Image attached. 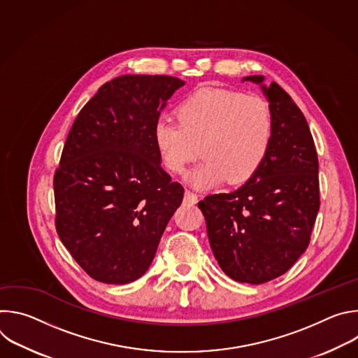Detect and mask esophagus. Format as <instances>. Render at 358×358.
Masks as SVG:
<instances>
[{
	"label": "esophagus",
	"mask_w": 358,
	"mask_h": 358,
	"mask_svg": "<svg viewBox=\"0 0 358 358\" xmlns=\"http://www.w3.org/2000/svg\"><path fill=\"white\" fill-rule=\"evenodd\" d=\"M184 201H185L187 203H195V202L198 201V196H196L195 192H192V191H189V189H185Z\"/></svg>",
	"instance_id": "34e87169"
}]
</instances>
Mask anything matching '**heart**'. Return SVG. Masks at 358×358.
I'll return each mask as SVG.
<instances>
[{"instance_id": "obj_1", "label": "heart", "mask_w": 358, "mask_h": 358, "mask_svg": "<svg viewBox=\"0 0 358 358\" xmlns=\"http://www.w3.org/2000/svg\"><path fill=\"white\" fill-rule=\"evenodd\" d=\"M177 122L160 120L155 144L163 166L184 173L198 156L203 160L187 176L198 188L238 184L264 164L272 141L273 119L268 101L224 87H202L176 109Z\"/></svg>"}]
</instances>
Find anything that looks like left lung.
<instances>
[{"label": "left lung", "instance_id": "1", "mask_svg": "<svg viewBox=\"0 0 358 358\" xmlns=\"http://www.w3.org/2000/svg\"><path fill=\"white\" fill-rule=\"evenodd\" d=\"M243 80L262 83V75ZM273 119L268 156L242 187L198 202L221 269L234 280L266 283L308 249L320 208L319 160L306 117L276 83L262 85Z\"/></svg>", "mask_w": 358, "mask_h": 358}]
</instances>
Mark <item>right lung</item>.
<instances>
[{
    "instance_id": "add662e5",
    "label": "right lung",
    "mask_w": 358,
    "mask_h": 358,
    "mask_svg": "<svg viewBox=\"0 0 358 358\" xmlns=\"http://www.w3.org/2000/svg\"><path fill=\"white\" fill-rule=\"evenodd\" d=\"M184 82L123 75L82 108L54 176L57 232L94 280L124 285L145 273L181 206L184 188L162 169L155 127Z\"/></svg>"
}]
</instances>
